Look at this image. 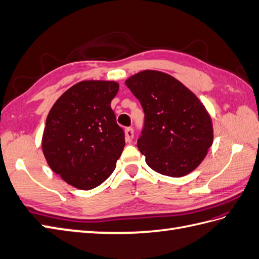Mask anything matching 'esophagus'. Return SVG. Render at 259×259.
I'll return each instance as SVG.
<instances>
[{"label": "esophagus", "mask_w": 259, "mask_h": 259, "mask_svg": "<svg viewBox=\"0 0 259 259\" xmlns=\"http://www.w3.org/2000/svg\"><path fill=\"white\" fill-rule=\"evenodd\" d=\"M133 137H134V130L132 127H127L125 128V138H126V142L131 143L133 141Z\"/></svg>", "instance_id": "1"}]
</instances>
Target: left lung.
Wrapping results in <instances>:
<instances>
[{
    "label": "left lung",
    "instance_id": "left-lung-1",
    "mask_svg": "<svg viewBox=\"0 0 259 259\" xmlns=\"http://www.w3.org/2000/svg\"><path fill=\"white\" fill-rule=\"evenodd\" d=\"M125 83L145 113L137 147L147 165L175 178L193 171L213 143L204 105L180 81L160 71L144 70Z\"/></svg>",
    "mask_w": 259,
    "mask_h": 259
}]
</instances>
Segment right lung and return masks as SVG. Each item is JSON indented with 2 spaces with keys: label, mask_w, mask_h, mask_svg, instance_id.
I'll return each instance as SVG.
<instances>
[{
  "label": "right lung",
  "mask_w": 259,
  "mask_h": 259,
  "mask_svg": "<svg viewBox=\"0 0 259 259\" xmlns=\"http://www.w3.org/2000/svg\"><path fill=\"white\" fill-rule=\"evenodd\" d=\"M117 91L114 81H81L49 111L42 153L68 185L91 190L114 171L125 146L124 131L111 109Z\"/></svg>",
  "instance_id": "add662e5"
}]
</instances>
